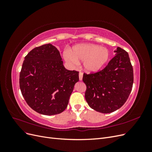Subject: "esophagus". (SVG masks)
Returning a JSON list of instances; mask_svg holds the SVG:
<instances>
[{
  "mask_svg": "<svg viewBox=\"0 0 152 152\" xmlns=\"http://www.w3.org/2000/svg\"><path fill=\"white\" fill-rule=\"evenodd\" d=\"M82 78H83V73H82V72H80L79 73V80H82Z\"/></svg>",
  "mask_w": 152,
  "mask_h": 152,
  "instance_id": "34e87169",
  "label": "esophagus"
}]
</instances>
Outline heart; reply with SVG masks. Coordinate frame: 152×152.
I'll return each instance as SVG.
<instances>
[{
    "label": "heart",
    "mask_w": 152,
    "mask_h": 152,
    "mask_svg": "<svg viewBox=\"0 0 152 152\" xmlns=\"http://www.w3.org/2000/svg\"><path fill=\"white\" fill-rule=\"evenodd\" d=\"M64 58L72 65L83 62L84 70L88 73H94L101 70L108 61L110 52L107 48L98 45L83 44L75 45L71 53L66 50Z\"/></svg>",
    "instance_id": "b5f03b06"
}]
</instances>
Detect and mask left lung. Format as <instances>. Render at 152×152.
Masks as SVG:
<instances>
[{
  "instance_id": "obj_1",
  "label": "left lung",
  "mask_w": 152,
  "mask_h": 152,
  "mask_svg": "<svg viewBox=\"0 0 152 152\" xmlns=\"http://www.w3.org/2000/svg\"><path fill=\"white\" fill-rule=\"evenodd\" d=\"M115 56L103 70L84 73L85 98L89 107L98 112L109 113L126 103L132 88L134 75L129 56L118 47Z\"/></svg>"
}]
</instances>
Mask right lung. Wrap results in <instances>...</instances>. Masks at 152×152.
Returning a JSON list of instances; mask_svg holds the SVG:
<instances>
[{
    "mask_svg": "<svg viewBox=\"0 0 152 152\" xmlns=\"http://www.w3.org/2000/svg\"><path fill=\"white\" fill-rule=\"evenodd\" d=\"M79 72L63 66L59 51L50 44L32 49L25 57L20 74L21 94L39 113L53 115L67 107Z\"/></svg>",
    "mask_w": 152,
    "mask_h": 152,
    "instance_id": "add662e5",
    "label": "right lung"
}]
</instances>
